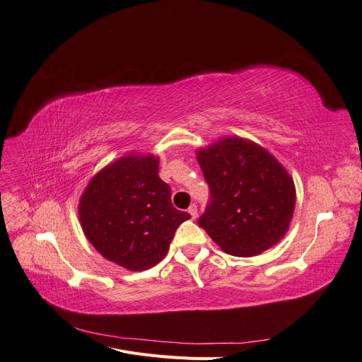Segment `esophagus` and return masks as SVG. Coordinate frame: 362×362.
<instances>
[{
    "label": "esophagus",
    "mask_w": 362,
    "mask_h": 362,
    "mask_svg": "<svg viewBox=\"0 0 362 362\" xmlns=\"http://www.w3.org/2000/svg\"><path fill=\"white\" fill-rule=\"evenodd\" d=\"M189 213H190L192 218H196V217H198V206H196L194 204H193V205H190V208H189Z\"/></svg>",
    "instance_id": "esophagus-1"
}]
</instances>
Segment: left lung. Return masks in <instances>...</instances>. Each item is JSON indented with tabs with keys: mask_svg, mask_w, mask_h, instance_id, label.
I'll use <instances>...</instances> for the list:
<instances>
[{
	"mask_svg": "<svg viewBox=\"0 0 362 362\" xmlns=\"http://www.w3.org/2000/svg\"><path fill=\"white\" fill-rule=\"evenodd\" d=\"M210 204L199 226L226 254L255 257L286 235L296 189L282 164L254 141L231 136L199 149Z\"/></svg>",
	"mask_w": 362,
	"mask_h": 362,
	"instance_id": "8db88e82",
	"label": "left lung"
}]
</instances>
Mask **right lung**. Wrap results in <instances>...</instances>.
Returning <instances> with one entry per match:
<instances>
[{
    "label": "right lung",
    "instance_id": "right-lung-1",
    "mask_svg": "<svg viewBox=\"0 0 362 362\" xmlns=\"http://www.w3.org/2000/svg\"><path fill=\"white\" fill-rule=\"evenodd\" d=\"M78 216L84 235L117 266L141 272L166 257L177 228L190 218L172 205L158 177V158L129 154L101 169L87 184Z\"/></svg>",
    "mask_w": 362,
    "mask_h": 362
}]
</instances>
